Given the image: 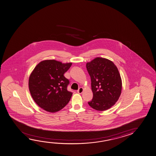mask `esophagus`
<instances>
[{
  "label": "esophagus",
  "mask_w": 156,
  "mask_h": 156,
  "mask_svg": "<svg viewBox=\"0 0 156 156\" xmlns=\"http://www.w3.org/2000/svg\"><path fill=\"white\" fill-rule=\"evenodd\" d=\"M83 92V87H80V88L77 90V92L79 94H82Z\"/></svg>",
  "instance_id": "34e87169"
}]
</instances>
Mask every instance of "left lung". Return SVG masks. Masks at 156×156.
<instances>
[{
	"mask_svg": "<svg viewBox=\"0 0 156 156\" xmlns=\"http://www.w3.org/2000/svg\"><path fill=\"white\" fill-rule=\"evenodd\" d=\"M87 69L93 92L88 104L96 110H106L115 104L121 94L122 83L117 67L111 60L97 57L87 62Z\"/></svg>",
	"mask_w": 156,
	"mask_h": 156,
	"instance_id": "8db88e82",
	"label": "left lung"
}]
</instances>
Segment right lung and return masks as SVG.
Wrapping results in <instances>:
<instances>
[{"mask_svg":"<svg viewBox=\"0 0 156 156\" xmlns=\"http://www.w3.org/2000/svg\"><path fill=\"white\" fill-rule=\"evenodd\" d=\"M72 63L46 60L36 66L29 77V87L38 105L49 112L62 110L69 102L72 93L67 91L69 79L64 74Z\"/></svg>","mask_w":156,"mask_h":156,"instance_id":"obj_1","label":"right lung"}]
</instances>
